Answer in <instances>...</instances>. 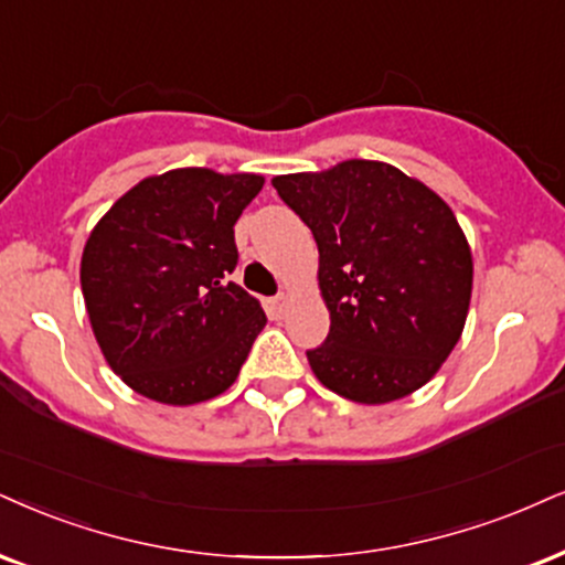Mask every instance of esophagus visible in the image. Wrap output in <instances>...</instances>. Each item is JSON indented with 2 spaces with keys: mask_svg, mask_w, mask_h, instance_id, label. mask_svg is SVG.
Here are the masks:
<instances>
[{
  "mask_svg": "<svg viewBox=\"0 0 565 565\" xmlns=\"http://www.w3.org/2000/svg\"><path fill=\"white\" fill-rule=\"evenodd\" d=\"M288 301H290L288 294H277L269 303H271V309H275V315H285V309H288Z\"/></svg>",
  "mask_w": 565,
  "mask_h": 565,
  "instance_id": "1",
  "label": "esophagus"
}]
</instances>
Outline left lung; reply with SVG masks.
Here are the masks:
<instances>
[{"label":"left lung","instance_id":"left-lung-1","mask_svg":"<svg viewBox=\"0 0 565 565\" xmlns=\"http://www.w3.org/2000/svg\"><path fill=\"white\" fill-rule=\"evenodd\" d=\"M315 233L330 335L306 351L340 398L382 406L416 393L461 340L475 262L452 209L398 167L345 159L271 178Z\"/></svg>","mask_w":565,"mask_h":565}]
</instances>
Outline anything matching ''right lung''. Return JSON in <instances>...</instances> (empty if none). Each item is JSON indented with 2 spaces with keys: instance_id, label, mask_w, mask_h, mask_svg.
<instances>
[{
  "instance_id": "1",
  "label": "right lung",
  "mask_w": 565,
  "mask_h": 565,
  "mask_svg": "<svg viewBox=\"0 0 565 565\" xmlns=\"http://www.w3.org/2000/svg\"><path fill=\"white\" fill-rule=\"evenodd\" d=\"M262 185L256 172L178 167L136 183L90 230L81 256L90 330L143 398L193 406L238 380L267 317L230 280L233 227Z\"/></svg>"
}]
</instances>
